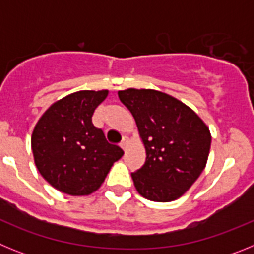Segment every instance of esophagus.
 <instances>
[{
    "label": "esophagus",
    "mask_w": 254,
    "mask_h": 254,
    "mask_svg": "<svg viewBox=\"0 0 254 254\" xmlns=\"http://www.w3.org/2000/svg\"><path fill=\"white\" fill-rule=\"evenodd\" d=\"M127 146H128V137H123L122 142H121V147H122L123 150H126Z\"/></svg>",
    "instance_id": "1"
}]
</instances>
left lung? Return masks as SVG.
Returning a JSON list of instances; mask_svg holds the SVG:
<instances>
[{
	"instance_id": "1",
	"label": "left lung",
	"mask_w": 254,
	"mask_h": 254,
	"mask_svg": "<svg viewBox=\"0 0 254 254\" xmlns=\"http://www.w3.org/2000/svg\"><path fill=\"white\" fill-rule=\"evenodd\" d=\"M137 125L146 160L132 173L138 193L169 202L187 192L207 163L211 133L194 111L169 94L152 89L118 91Z\"/></svg>"
}]
</instances>
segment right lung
<instances>
[{
  "label": "right lung",
  "instance_id": "1",
  "mask_svg": "<svg viewBox=\"0 0 254 254\" xmlns=\"http://www.w3.org/2000/svg\"><path fill=\"white\" fill-rule=\"evenodd\" d=\"M108 90H81L51 105L31 134L37 169L52 187L71 196L98 190L123 150L91 122Z\"/></svg>",
  "mask_w": 254,
  "mask_h": 254
}]
</instances>
